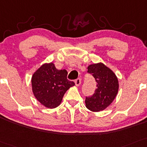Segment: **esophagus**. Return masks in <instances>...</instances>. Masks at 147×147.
<instances>
[{
  "mask_svg": "<svg viewBox=\"0 0 147 147\" xmlns=\"http://www.w3.org/2000/svg\"><path fill=\"white\" fill-rule=\"evenodd\" d=\"M81 79L80 78H78L75 81V85L77 86H79V85L81 84Z\"/></svg>",
  "mask_w": 147,
  "mask_h": 147,
  "instance_id": "34e87169",
  "label": "esophagus"
}]
</instances>
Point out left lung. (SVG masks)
<instances>
[{
	"mask_svg": "<svg viewBox=\"0 0 147 147\" xmlns=\"http://www.w3.org/2000/svg\"><path fill=\"white\" fill-rule=\"evenodd\" d=\"M88 73L91 74L96 82V89L90 96L86 97V107L92 112L103 110L112 103L118 90L116 76L103 63L90 65Z\"/></svg>",
	"mask_w": 147,
	"mask_h": 147,
	"instance_id": "8db88e82",
	"label": "left lung"
}]
</instances>
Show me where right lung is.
<instances>
[{"mask_svg": "<svg viewBox=\"0 0 147 147\" xmlns=\"http://www.w3.org/2000/svg\"><path fill=\"white\" fill-rule=\"evenodd\" d=\"M66 70H57L53 63L42 65L31 79L33 92L40 103L48 108H55L61 103L64 94L73 81L67 79Z\"/></svg>", "mask_w": 147, "mask_h": 147, "instance_id": "add662e5", "label": "right lung"}]
</instances>
